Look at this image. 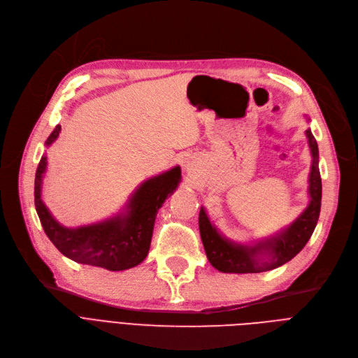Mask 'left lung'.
<instances>
[{
    "label": "left lung",
    "instance_id": "1",
    "mask_svg": "<svg viewBox=\"0 0 358 358\" xmlns=\"http://www.w3.org/2000/svg\"><path fill=\"white\" fill-rule=\"evenodd\" d=\"M312 154V166L309 173L308 208L293 220L287 228L275 235L258 241L254 245H242L224 238L210 222L204 208L199 213V228L203 247L210 264L222 273H262L286 264L303 250L312 236L321 212L322 181L319 173V150L310 129L306 130Z\"/></svg>",
    "mask_w": 358,
    "mask_h": 358
}]
</instances>
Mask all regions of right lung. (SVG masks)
<instances>
[{
	"label": "right lung",
	"mask_w": 358,
	"mask_h": 358,
	"mask_svg": "<svg viewBox=\"0 0 358 358\" xmlns=\"http://www.w3.org/2000/svg\"><path fill=\"white\" fill-rule=\"evenodd\" d=\"M59 131L61 126L58 124L45 145L50 146L58 139ZM46 165L48 158L43 155L36 169L34 206L45 234L53 245L75 262L110 271H122L141 264L150 247L157 213L181 181V168L177 165L143 181L122 213L85 227L66 228L52 216L42 200Z\"/></svg>",
	"instance_id": "1"
}]
</instances>
